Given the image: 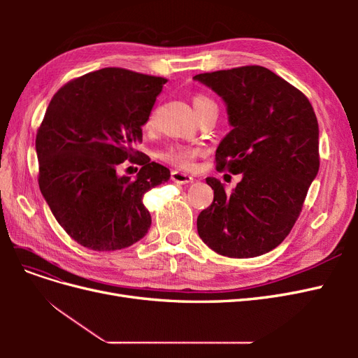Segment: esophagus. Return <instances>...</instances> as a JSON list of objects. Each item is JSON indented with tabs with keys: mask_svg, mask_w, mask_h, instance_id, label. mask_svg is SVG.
Masks as SVG:
<instances>
[{
	"mask_svg": "<svg viewBox=\"0 0 358 358\" xmlns=\"http://www.w3.org/2000/svg\"><path fill=\"white\" fill-rule=\"evenodd\" d=\"M171 180L175 183H179V185H185V183H191L194 180V178L191 175H187V173L182 171H171Z\"/></svg>",
	"mask_w": 358,
	"mask_h": 358,
	"instance_id": "obj_1",
	"label": "esophagus"
}]
</instances>
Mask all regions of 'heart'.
I'll list each match as a JSON object with an SVG mask.
<instances>
[{
  "label": "heart",
  "instance_id": "1",
  "mask_svg": "<svg viewBox=\"0 0 358 358\" xmlns=\"http://www.w3.org/2000/svg\"><path fill=\"white\" fill-rule=\"evenodd\" d=\"M192 106H194V110H196L197 116H200L204 110L216 107L215 101L212 99H209L208 95H203V94L194 95ZM154 125H155V112L149 115L148 121H146V128L150 129ZM158 155L161 159L171 162V164H175L180 169H189L194 164V159H196V157L199 155V149L173 145V146H167L162 150H159Z\"/></svg>",
  "mask_w": 358,
  "mask_h": 358
}]
</instances>
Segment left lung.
Masks as SVG:
<instances>
[{
  "mask_svg": "<svg viewBox=\"0 0 358 358\" xmlns=\"http://www.w3.org/2000/svg\"><path fill=\"white\" fill-rule=\"evenodd\" d=\"M194 80L218 94L229 115L231 131L216 149V169L242 175L231 192L218 179H206L213 201L199 215V236L225 257L263 255L288 236L318 175L315 112L294 86L259 66Z\"/></svg>",
  "mask_w": 358,
  "mask_h": 358,
  "instance_id": "1",
  "label": "left lung"
}]
</instances>
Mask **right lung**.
I'll list each match as a JSON object with an SVG mask.
<instances>
[{"instance_id":"right-lung-1","label":"right lung","mask_w":358,"mask_h":358,"mask_svg":"<svg viewBox=\"0 0 358 358\" xmlns=\"http://www.w3.org/2000/svg\"><path fill=\"white\" fill-rule=\"evenodd\" d=\"M167 80L125 69H101L64 85L37 131L38 185L58 224L82 246L117 251L150 229L143 196L170 170L140 155L142 127ZM141 157L134 180L119 177Z\"/></svg>"}]
</instances>
